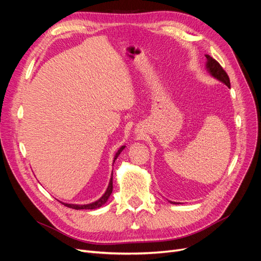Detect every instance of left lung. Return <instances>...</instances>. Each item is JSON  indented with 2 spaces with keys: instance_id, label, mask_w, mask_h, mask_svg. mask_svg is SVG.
I'll use <instances>...</instances> for the list:
<instances>
[{
  "instance_id": "8db88e82",
  "label": "left lung",
  "mask_w": 261,
  "mask_h": 261,
  "mask_svg": "<svg viewBox=\"0 0 261 261\" xmlns=\"http://www.w3.org/2000/svg\"><path fill=\"white\" fill-rule=\"evenodd\" d=\"M206 58L208 60L207 68L210 72V74L213 77H216L217 80H219L220 82H222L223 84H225L228 87V88H230V87H231L230 78H228V75L226 74V72L223 69V67L220 65V63L218 61H216L213 58H211L210 55H206Z\"/></svg>"
}]
</instances>
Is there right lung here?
<instances>
[{"instance_id": "add662e5", "label": "right lung", "mask_w": 261, "mask_h": 261, "mask_svg": "<svg viewBox=\"0 0 261 261\" xmlns=\"http://www.w3.org/2000/svg\"><path fill=\"white\" fill-rule=\"evenodd\" d=\"M123 149H124V146H123L122 148H120V150H118L117 153L115 154L114 161L116 160L117 155L122 152V150H123ZM112 179H113V178L111 177V179H110V183H109V186H108L107 192L105 193V195L102 196L99 200L94 201V202H92V203H89V204H69V203H63V204H64V206H66V207H68V208L76 209V210H80V209H96V208L101 207L102 204L107 202V200L109 199L110 195H111V193H112V189H113V180H112Z\"/></svg>"}]
</instances>
